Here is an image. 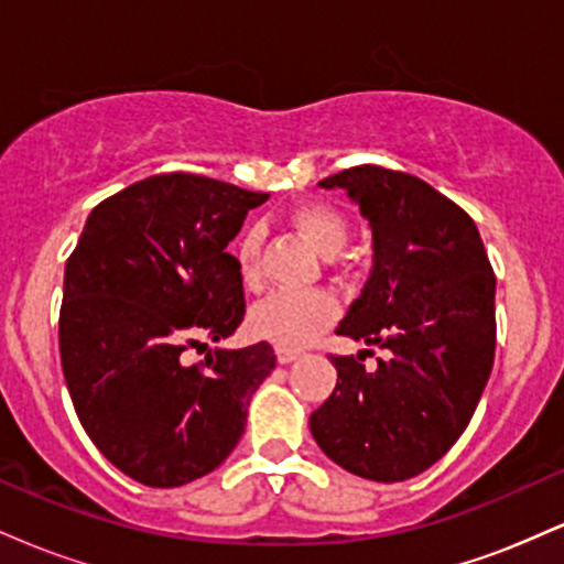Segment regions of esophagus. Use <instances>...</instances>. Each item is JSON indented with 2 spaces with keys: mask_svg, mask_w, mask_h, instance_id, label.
Returning <instances> with one entry per match:
<instances>
[{
  "mask_svg": "<svg viewBox=\"0 0 564 564\" xmlns=\"http://www.w3.org/2000/svg\"><path fill=\"white\" fill-rule=\"evenodd\" d=\"M275 355H278V364L286 366V364H294L302 352L300 349H291V347H275Z\"/></svg>",
  "mask_w": 564,
  "mask_h": 564,
  "instance_id": "obj_1",
  "label": "esophagus"
}]
</instances>
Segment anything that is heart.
<instances>
[{
  "label": "heart",
  "instance_id": "heart-1",
  "mask_svg": "<svg viewBox=\"0 0 564 564\" xmlns=\"http://www.w3.org/2000/svg\"><path fill=\"white\" fill-rule=\"evenodd\" d=\"M291 225L302 232V238L321 251L323 257H334L345 249L349 238V223L339 209L326 200H310L291 212ZM260 249L262 228H246L236 241V264L246 286L260 283ZM336 318V300L323 289L307 291H273L251 307L249 326L262 339L275 341L281 347H300L315 339L323 328Z\"/></svg>",
  "mask_w": 564,
  "mask_h": 564
}]
</instances>
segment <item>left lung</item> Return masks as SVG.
I'll list each match as a JSON object with an SVG mask.
<instances>
[{"label": "left lung", "mask_w": 564, "mask_h": 564, "mask_svg": "<svg viewBox=\"0 0 564 564\" xmlns=\"http://www.w3.org/2000/svg\"><path fill=\"white\" fill-rule=\"evenodd\" d=\"M360 206L373 268L336 334L387 349L332 355L336 387L310 416L332 462L377 482L422 475L467 430L496 352V275L477 225L424 180L377 164L321 180Z\"/></svg>", "instance_id": "left-lung-1"}]
</instances>
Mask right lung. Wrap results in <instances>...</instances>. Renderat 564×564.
<instances>
[{
	"mask_svg": "<svg viewBox=\"0 0 564 564\" xmlns=\"http://www.w3.org/2000/svg\"><path fill=\"white\" fill-rule=\"evenodd\" d=\"M268 193L204 174H153L97 204L66 262L61 364L76 416L127 477L177 488L236 448L251 394L275 368L268 341L206 349L241 326L228 243Z\"/></svg>",
	"mask_w": 564,
	"mask_h": 564,
	"instance_id": "1",
	"label": "right lung"
}]
</instances>
